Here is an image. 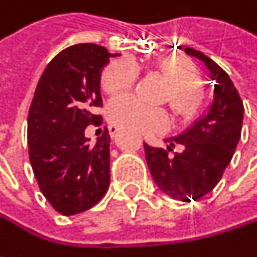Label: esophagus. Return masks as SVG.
<instances>
[{
  "mask_svg": "<svg viewBox=\"0 0 257 257\" xmlns=\"http://www.w3.org/2000/svg\"><path fill=\"white\" fill-rule=\"evenodd\" d=\"M108 132H110V135H111V137H114V135L119 132V128H117V126H114V125H110V126H108Z\"/></svg>",
  "mask_w": 257,
  "mask_h": 257,
  "instance_id": "esophagus-1",
  "label": "esophagus"
}]
</instances>
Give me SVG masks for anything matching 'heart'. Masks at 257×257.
Segmentation results:
<instances>
[{"label": "heart", "instance_id": "1", "mask_svg": "<svg viewBox=\"0 0 257 257\" xmlns=\"http://www.w3.org/2000/svg\"><path fill=\"white\" fill-rule=\"evenodd\" d=\"M156 68L170 84V105L181 116L190 117L202 102L198 87L199 76L190 61L183 56H167L156 62ZM138 65L122 56L105 65L101 74V87L108 95L122 93L132 87L138 77ZM108 119L111 123L137 134L159 132L168 126V114L162 108H152L132 96H120L110 102Z\"/></svg>", "mask_w": 257, "mask_h": 257}]
</instances>
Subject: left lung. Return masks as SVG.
Returning a JSON list of instances; mask_svg holds the SVG:
<instances>
[{
    "mask_svg": "<svg viewBox=\"0 0 257 257\" xmlns=\"http://www.w3.org/2000/svg\"><path fill=\"white\" fill-rule=\"evenodd\" d=\"M187 56L201 61L213 83V101L181 134L165 138L167 150L144 144L146 161L158 189L183 202L210 193L229 165L241 137L244 107L229 76L199 50L184 47ZM176 144L183 152L173 158L168 152Z\"/></svg>",
    "mask_w": 257,
    "mask_h": 257,
    "instance_id": "left-lung-1",
    "label": "left lung"
}]
</instances>
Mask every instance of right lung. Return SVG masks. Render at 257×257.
Here are the masks:
<instances>
[{
    "label": "right lung",
    "instance_id": "1",
    "mask_svg": "<svg viewBox=\"0 0 257 257\" xmlns=\"http://www.w3.org/2000/svg\"><path fill=\"white\" fill-rule=\"evenodd\" d=\"M117 53L98 44H74L58 53L38 80L28 114L29 162L41 193L64 216L92 208L110 186V135L95 143L101 70Z\"/></svg>",
    "mask_w": 257,
    "mask_h": 257
}]
</instances>
